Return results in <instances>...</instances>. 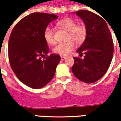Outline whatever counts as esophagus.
<instances>
[{"mask_svg":"<svg viewBox=\"0 0 121 121\" xmlns=\"http://www.w3.org/2000/svg\"><path fill=\"white\" fill-rule=\"evenodd\" d=\"M60 58H61V60H65V59H66L67 58V56H60Z\"/></svg>","mask_w":121,"mask_h":121,"instance_id":"1","label":"esophagus"}]
</instances>
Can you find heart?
<instances>
[{
    "label": "heart",
    "instance_id": "obj_1",
    "mask_svg": "<svg viewBox=\"0 0 121 121\" xmlns=\"http://www.w3.org/2000/svg\"><path fill=\"white\" fill-rule=\"evenodd\" d=\"M57 26L69 32L67 40H73L78 44L82 43L86 39L87 30L84 25H77V22L71 18H65L59 21ZM44 38L45 41L49 44H55L53 30L50 27H47L44 30ZM75 48V44L72 40H69L65 43L57 44L53 48L54 53L60 55H67L71 53Z\"/></svg>",
    "mask_w": 121,
    "mask_h": 121
}]
</instances>
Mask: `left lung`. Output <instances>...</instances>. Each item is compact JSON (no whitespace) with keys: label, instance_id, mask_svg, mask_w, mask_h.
Here are the masks:
<instances>
[{"label":"left lung","instance_id":"1","mask_svg":"<svg viewBox=\"0 0 121 121\" xmlns=\"http://www.w3.org/2000/svg\"><path fill=\"white\" fill-rule=\"evenodd\" d=\"M77 16L83 20L87 30L84 42L77 52L84 58L74 57L72 72L80 81L87 83H94L103 77L111 63L114 45L107 23L94 13L79 10Z\"/></svg>","mask_w":121,"mask_h":121}]
</instances>
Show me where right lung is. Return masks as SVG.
Wrapping results in <instances>:
<instances>
[{"label": "right lung", "instance_id": "add662e5", "mask_svg": "<svg viewBox=\"0 0 121 121\" xmlns=\"http://www.w3.org/2000/svg\"><path fill=\"white\" fill-rule=\"evenodd\" d=\"M57 18L54 14L33 13L19 21L10 35L8 50L12 70L23 83L31 88L46 86L60 60L58 54L48 56L49 48L44 38L46 27Z\"/></svg>", "mask_w": 121, "mask_h": 121}]
</instances>
